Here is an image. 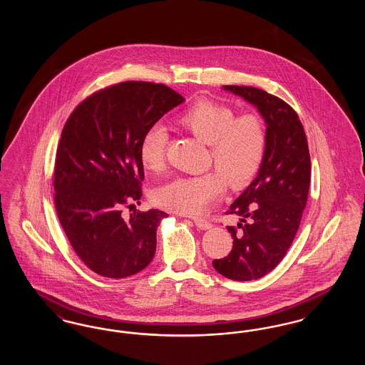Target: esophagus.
<instances>
[{"instance_id":"obj_1","label":"esophagus","mask_w":365,"mask_h":365,"mask_svg":"<svg viewBox=\"0 0 365 365\" xmlns=\"http://www.w3.org/2000/svg\"><path fill=\"white\" fill-rule=\"evenodd\" d=\"M194 222V225L198 227V228H201V230H209L212 225L209 223L208 220H205V219H194L192 220Z\"/></svg>"}]
</instances>
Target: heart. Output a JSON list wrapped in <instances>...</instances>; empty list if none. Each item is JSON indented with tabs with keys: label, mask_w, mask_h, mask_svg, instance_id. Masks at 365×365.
Here are the masks:
<instances>
[{
	"label": "heart",
	"mask_w": 365,
	"mask_h": 365,
	"mask_svg": "<svg viewBox=\"0 0 365 365\" xmlns=\"http://www.w3.org/2000/svg\"><path fill=\"white\" fill-rule=\"evenodd\" d=\"M176 125L209 145L210 163L221 173L178 178L161 186L155 192V201L161 208L180 215H200L226 190L227 180L232 187H242L260 170L267 133L257 115L235 118L230 106L200 100L178 116ZM165 143L167 134L160 125L145 131L138 146L139 163L145 171L158 174L164 170Z\"/></svg>",
	"instance_id": "obj_1"
}]
</instances>
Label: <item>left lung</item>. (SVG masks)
<instances>
[{"mask_svg":"<svg viewBox=\"0 0 365 365\" xmlns=\"http://www.w3.org/2000/svg\"><path fill=\"white\" fill-rule=\"evenodd\" d=\"M222 88L253 105L267 133L260 170L228 210L241 217L237 226L227 227L232 250L212 262L220 275L246 282L271 272L293 242L308 200L311 156L304 127L290 105L256 87Z\"/></svg>","mask_w":365,"mask_h":365,"instance_id":"8db88e82","label":"left lung"}]
</instances>
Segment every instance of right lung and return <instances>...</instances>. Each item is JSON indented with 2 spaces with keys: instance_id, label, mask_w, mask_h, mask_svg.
Wrapping results in <instances>:
<instances>
[{
  "instance_id": "add662e5",
  "label": "right lung",
  "mask_w": 365,
  "mask_h": 365,
  "mask_svg": "<svg viewBox=\"0 0 365 365\" xmlns=\"http://www.w3.org/2000/svg\"><path fill=\"white\" fill-rule=\"evenodd\" d=\"M185 98L165 85L123 82L94 93L66 123L54 165V202L78 257L105 278L146 268L156 253L157 227L168 215L133 212L143 168L139 140Z\"/></svg>"
}]
</instances>
